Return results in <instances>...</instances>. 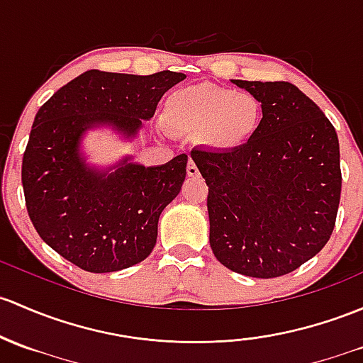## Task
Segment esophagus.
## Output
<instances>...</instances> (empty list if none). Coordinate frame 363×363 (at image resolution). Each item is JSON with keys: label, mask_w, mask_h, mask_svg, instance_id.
Masks as SVG:
<instances>
[{"label": "esophagus", "mask_w": 363, "mask_h": 363, "mask_svg": "<svg viewBox=\"0 0 363 363\" xmlns=\"http://www.w3.org/2000/svg\"><path fill=\"white\" fill-rule=\"evenodd\" d=\"M186 172H188V175H189V177H196V175L200 174V172H198V167L194 165V162H193V160H189V163H188V169H186Z\"/></svg>", "instance_id": "1"}]
</instances>
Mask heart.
Masks as SVG:
<instances>
[{
  "mask_svg": "<svg viewBox=\"0 0 363 363\" xmlns=\"http://www.w3.org/2000/svg\"><path fill=\"white\" fill-rule=\"evenodd\" d=\"M165 116L175 130L198 133L203 146L228 151L243 146L254 135L261 106L247 91L201 85L174 91L167 99Z\"/></svg>",
  "mask_w": 363,
  "mask_h": 363,
  "instance_id": "heart-1",
  "label": "heart"
}]
</instances>
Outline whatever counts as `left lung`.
I'll use <instances>...</instances> for the list:
<instances>
[{
	"label": "left lung",
	"mask_w": 363,
	"mask_h": 363,
	"mask_svg": "<svg viewBox=\"0 0 363 363\" xmlns=\"http://www.w3.org/2000/svg\"><path fill=\"white\" fill-rule=\"evenodd\" d=\"M231 82L261 102L262 118L236 150L191 151L208 186V240L231 272L281 277L333 235L341 198L337 133L292 83Z\"/></svg>",
	"instance_id": "8db88e82"
}]
</instances>
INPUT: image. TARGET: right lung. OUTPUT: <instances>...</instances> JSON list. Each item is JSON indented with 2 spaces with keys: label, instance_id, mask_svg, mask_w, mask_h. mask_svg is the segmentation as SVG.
<instances>
[{
  "label": "right lung",
  "instance_id": "right-lung-1",
  "mask_svg": "<svg viewBox=\"0 0 363 363\" xmlns=\"http://www.w3.org/2000/svg\"><path fill=\"white\" fill-rule=\"evenodd\" d=\"M186 78L91 69L71 79L36 113L22 160L30 223L57 254L90 273L130 268L151 254L163 208L186 179L188 155L144 167L123 156L90 165L82 150L95 128L135 139L167 90Z\"/></svg>",
  "mask_w": 363,
  "mask_h": 363
}]
</instances>
